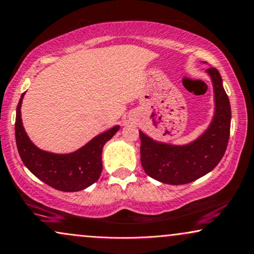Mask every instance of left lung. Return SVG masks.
<instances>
[{
	"label": "left lung",
	"mask_w": 254,
	"mask_h": 254,
	"mask_svg": "<svg viewBox=\"0 0 254 254\" xmlns=\"http://www.w3.org/2000/svg\"><path fill=\"white\" fill-rule=\"evenodd\" d=\"M214 87L215 115L208 130L188 145L176 146L152 140L139 131L140 162L144 172L168 185H186L213 170L227 148L231 130V105L215 67L207 68Z\"/></svg>",
	"instance_id": "left-lung-1"
}]
</instances>
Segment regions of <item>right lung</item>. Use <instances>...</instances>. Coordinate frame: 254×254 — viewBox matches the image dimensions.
Here are the masks:
<instances>
[{"label":"right lung","mask_w":254,"mask_h":254,"mask_svg":"<svg viewBox=\"0 0 254 254\" xmlns=\"http://www.w3.org/2000/svg\"><path fill=\"white\" fill-rule=\"evenodd\" d=\"M23 94L16 108L15 138L24 166L46 185L61 191H79L97 182L103 170V146L117 132L119 127L100 133L72 154L58 155L40 150L30 142L21 121Z\"/></svg>","instance_id":"add662e5"}]
</instances>
